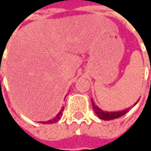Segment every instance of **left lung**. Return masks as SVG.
<instances>
[{
  "mask_svg": "<svg viewBox=\"0 0 151 151\" xmlns=\"http://www.w3.org/2000/svg\"><path fill=\"white\" fill-rule=\"evenodd\" d=\"M137 103V101L134 104V106ZM91 104H92V107H93V110L96 114V116L99 118V119H102V120H112V119H118L119 117H122L124 116L125 113H127L129 111V108H126L124 110H122V111H117V112H106V111H103L101 110V108L96 106V104L94 103L93 100L91 99Z\"/></svg>",
  "mask_w": 151,
  "mask_h": 151,
  "instance_id": "left-lung-1",
  "label": "left lung"
}]
</instances>
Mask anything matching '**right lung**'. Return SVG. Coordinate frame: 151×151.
I'll list each match as a JSON object with an SVG mask.
<instances>
[{
    "instance_id": "obj_1",
    "label": "right lung",
    "mask_w": 151,
    "mask_h": 151,
    "mask_svg": "<svg viewBox=\"0 0 151 151\" xmlns=\"http://www.w3.org/2000/svg\"><path fill=\"white\" fill-rule=\"evenodd\" d=\"M64 111V107H62L61 108V110L59 112V113L55 116L54 119H50V120H48V121H46V122H40L41 124H55L56 123L57 121H59L60 119L61 116H62V112Z\"/></svg>"
}]
</instances>
